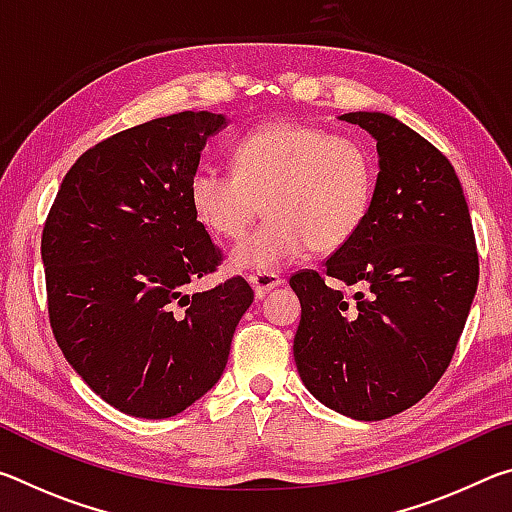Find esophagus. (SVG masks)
<instances>
[{
	"label": "esophagus",
	"instance_id": "1",
	"mask_svg": "<svg viewBox=\"0 0 512 512\" xmlns=\"http://www.w3.org/2000/svg\"><path fill=\"white\" fill-rule=\"evenodd\" d=\"M248 282H250V287L255 289V296L264 298L266 293H271L275 287H280L282 277L277 273H255L248 277Z\"/></svg>",
	"mask_w": 512,
	"mask_h": 512
}]
</instances>
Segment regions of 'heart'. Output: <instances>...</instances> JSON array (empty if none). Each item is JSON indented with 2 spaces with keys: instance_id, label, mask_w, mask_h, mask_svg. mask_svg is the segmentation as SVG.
I'll return each instance as SVG.
<instances>
[{
  "instance_id": "b5f03b06",
  "label": "heart",
  "mask_w": 512,
  "mask_h": 512,
  "mask_svg": "<svg viewBox=\"0 0 512 512\" xmlns=\"http://www.w3.org/2000/svg\"><path fill=\"white\" fill-rule=\"evenodd\" d=\"M235 173L201 167L189 178L196 221L221 239H239L264 201L266 223L232 248L230 264L273 273L309 248L352 239L370 210L375 171L363 146L305 121H271L232 149Z\"/></svg>"
}]
</instances>
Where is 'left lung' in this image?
Wrapping results in <instances>:
<instances>
[{"label":"left lung","instance_id":"1","mask_svg":"<svg viewBox=\"0 0 512 512\" xmlns=\"http://www.w3.org/2000/svg\"><path fill=\"white\" fill-rule=\"evenodd\" d=\"M377 142L370 210L316 271L291 277L302 316L293 357L307 391L352 420H386L447 370L470 314L479 255L461 180L449 160L386 112H345Z\"/></svg>","mask_w":512,"mask_h":512}]
</instances>
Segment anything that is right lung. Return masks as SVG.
I'll use <instances>...</instances> for the list:
<instances>
[{"mask_svg": "<svg viewBox=\"0 0 512 512\" xmlns=\"http://www.w3.org/2000/svg\"><path fill=\"white\" fill-rule=\"evenodd\" d=\"M228 124L185 110L99 142L67 171L42 230L60 350L103 402L135 418L201 400L253 305L244 277L185 293L221 259L189 205V178Z\"/></svg>", "mask_w": 512, "mask_h": 512, "instance_id": "1", "label": "right lung"}]
</instances>
